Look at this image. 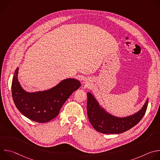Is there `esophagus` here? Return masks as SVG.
Instances as JSON below:
<instances>
[{"label":"esophagus","mask_w":160,"mask_h":160,"mask_svg":"<svg viewBox=\"0 0 160 160\" xmlns=\"http://www.w3.org/2000/svg\"><path fill=\"white\" fill-rule=\"evenodd\" d=\"M83 80H84V83H87V82H88V80L87 78H85Z\"/></svg>","instance_id":"1"}]
</instances>
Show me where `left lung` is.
Returning <instances> with one entry per match:
<instances>
[{"label": "left lung", "instance_id": "left-lung-1", "mask_svg": "<svg viewBox=\"0 0 160 160\" xmlns=\"http://www.w3.org/2000/svg\"><path fill=\"white\" fill-rule=\"evenodd\" d=\"M87 109L88 120L94 128L102 133H121L138 124L145 115L148 99L138 112L132 115L120 118L106 112L90 92L87 93Z\"/></svg>", "mask_w": 160, "mask_h": 160}]
</instances>
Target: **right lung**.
<instances>
[{"label": "right lung", "instance_id": "right-lung-1", "mask_svg": "<svg viewBox=\"0 0 160 160\" xmlns=\"http://www.w3.org/2000/svg\"><path fill=\"white\" fill-rule=\"evenodd\" d=\"M17 68L12 82V96L18 109L27 118L38 123L48 122L56 117L64 103L81 85L74 78L62 80L56 86L44 91L28 92L18 79Z\"/></svg>", "mask_w": 160, "mask_h": 160}]
</instances>
